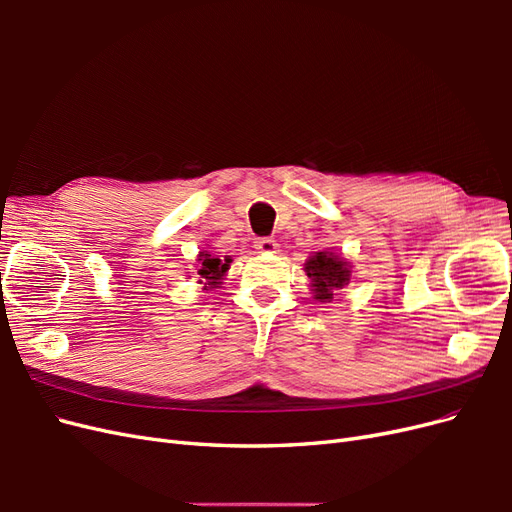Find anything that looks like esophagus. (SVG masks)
<instances>
[{"instance_id": "1", "label": "esophagus", "mask_w": 512, "mask_h": 512, "mask_svg": "<svg viewBox=\"0 0 512 512\" xmlns=\"http://www.w3.org/2000/svg\"><path fill=\"white\" fill-rule=\"evenodd\" d=\"M254 247L260 254H275L277 252V243L271 237H260L254 241Z\"/></svg>"}]
</instances>
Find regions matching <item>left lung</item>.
Returning <instances> with one entry per match:
<instances>
[{"instance_id":"obj_1","label":"left lung","mask_w":512,"mask_h":512,"mask_svg":"<svg viewBox=\"0 0 512 512\" xmlns=\"http://www.w3.org/2000/svg\"><path fill=\"white\" fill-rule=\"evenodd\" d=\"M305 271L314 286V299L318 301H333V292L350 282L346 262L329 252H318L309 258Z\"/></svg>"}]
</instances>
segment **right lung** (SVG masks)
<instances>
[{
    "label": "right lung",
    "instance_id": "add662e5",
    "mask_svg": "<svg viewBox=\"0 0 512 512\" xmlns=\"http://www.w3.org/2000/svg\"><path fill=\"white\" fill-rule=\"evenodd\" d=\"M200 269H198V275H200V282H207L205 284V290L207 288H218L222 282L224 273L228 271L230 267V258H215L211 254H200Z\"/></svg>",
    "mask_w": 512,
    "mask_h": 512
}]
</instances>
